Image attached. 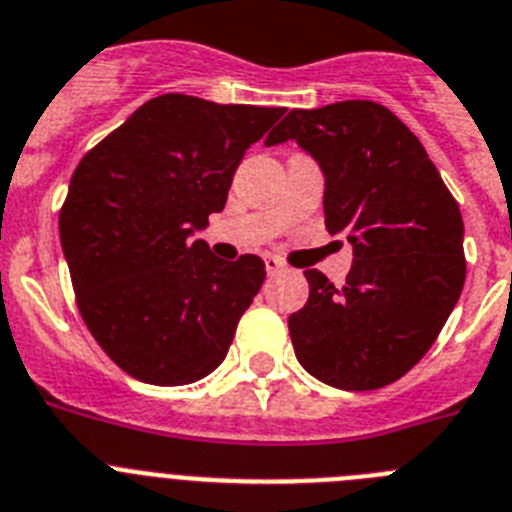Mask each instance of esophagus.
<instances>
[{
  "instance_id": "esophagus-1",
  "label": "esophagus",
  "mask_w": 512,
  "mask_h": 512,
  "mask_svg": "<svg viewBox=\"0 0 512 512\" xmlns=\"http://www.w3.org/2000/svg\"><path fill=\"white\" fill-rule=\"evenodd\" d=\"M262 260H265V268H268L270 275L281 273V270L286 268V265H283V260H278V257H275V255H265V257H262Z\"/></svg>"
}]
</instances>
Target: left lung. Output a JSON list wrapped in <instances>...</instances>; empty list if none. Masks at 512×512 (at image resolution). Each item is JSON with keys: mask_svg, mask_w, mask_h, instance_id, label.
<instances>
[{"mask_svg": "<svg viewBox=\"0 0 512 512\" xmlns=\"http://www.w3.org/2000/svg\"><path fill=\"white\" fill-rule=\"evenodd\" d=\"M296 141L324 175V224L345 234L340 288L306 270L309 301L288 317L301 366L345 391L381 389L428 353L466 278L464 221L420 139L371 100L291 110L265 146Z\"/></svg>", "mask_w": 512, "mask_h": 512, "instance_id": "1", "label": "left lung"}]
</instances>
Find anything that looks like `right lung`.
<instances>
[{
  "mask_svg": "<svg viewBox=\"0 0 512 512\" xmlns=\"http://www.w3.org/2000/svg\"><path fill=\"white\" fill-rule=\"evenodd\" d=\"M283 113L154 97L71 175L59 234L79 311L133 379L193 384L229 353L265 262L219 260L190 237L224 211L244 151Z\"/></svg>",
  "mask_w": 512,
  "mask_h": 512,
  "instance_id": "add662e5",
  "label": "right lung"
}]
</instances>
